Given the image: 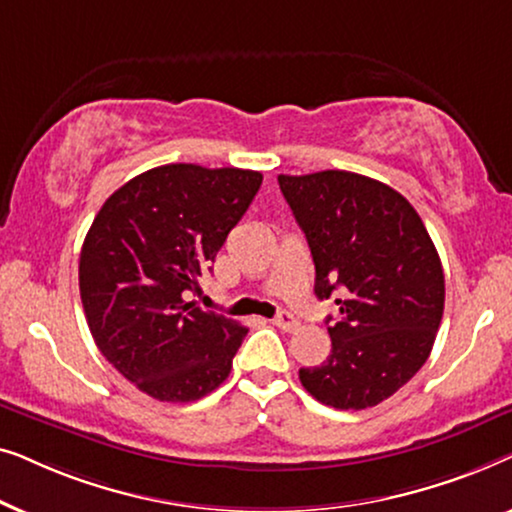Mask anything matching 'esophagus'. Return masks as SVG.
Wrapping results in <instances>:
<instances>
[{
    "instance_id": "obj_1",
    "label": "esophagus",
    "mask_w": 512,
    "mask_h": 512,
    "mask_svg": "<svg viewBox=\"0 0 512 512\" xmlns=\"http://www.w3.org/2000/svg\"><path fill=\"white\" fill-rule=\"evenodd\" d=\"M272 324L277 328H282V331H296L298 328V319L293 317L291 312H279L275 319H272Z\"/></svg>"
}]
</instances>
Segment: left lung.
<instances>
[{
    "instance_id": "left-lung-1",
    "label": "left lung",
    "mask_w": 512,
    "mask_h": 512,
    "mask_svg": "<svg viewBox=\"0 0 512 512\" xmlns=\"http://www.w3.org/2000/svg\"><path fill=\"white\" fill-rule=\"evenodd\" d=\"M277 181L310 244L314 293L340 296L331 354L300 368V382L331 408H373L429 359L445 307L438 251L415 207L382 181L345 170Z\"/></svg>"
}]
</instances>
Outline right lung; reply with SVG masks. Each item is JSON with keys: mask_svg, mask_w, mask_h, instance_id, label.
<instances>
[{"mask_svg": "<svg viewBox=\"0 0 512 512\" xmlns=\"http://www.w3.org/2000/svg\"><path fill=\"white\" fill-rule=\"evenodd\" d=\"M261 184V172L237 167H153L109 195L83 240L79 289L95 345L156 401H198L233 368L249 328L191 296Z\"/></svg>", "mask_w": 512, "mask_h": 512, "instance_id": "1", "label": "right lung"}]
</instances>
